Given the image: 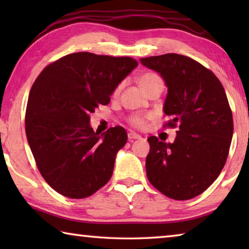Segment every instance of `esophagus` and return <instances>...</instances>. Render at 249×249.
<instances>
[{
  "label": "esophagus",
  "instance_id": "obj_1",
  "mask_svg": "<svg viewBox=\"0 0 249 249\" xmlns=\"http://www.w3.org/2000/svg\"><path fill=\"white\" fill-rule=\"evenodd\" d=\"M127 136H128V140L132 141V142H133L134 140H142L141 135H138V134L134 133V132H129Z\"/></svg>",
  "mask_w": 249,
  "mask_h": 249
}]
</instances>
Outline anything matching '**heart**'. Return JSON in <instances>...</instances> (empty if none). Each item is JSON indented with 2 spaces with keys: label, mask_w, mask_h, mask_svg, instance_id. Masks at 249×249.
<instances>
[{
  "label": "heart",
  "mask_w": 249,
  "mask_h": 249,
  "mask_svg": "<svg viewBox=\"0 0 249 249\" xmlns=\"http://www.w3.org/2000/svg\"><path fill=\"white\" fill-rule=\"evenodd\" d=\"M161 82V79H160L157 74L151 73V72H146L144 74H142L140 79H138V83L142 87V89L144 90L145 92L154 86V84ZM121 84L117 86L114 90V94H119V92L121 90ZM146 119L147 117L144 115H140V114H134L128 119V122L130 123V125H133L134 127L137 128H142L144 127L146 125Z\"/></svg>",
  "instance_id": "b5f03b06"
}]
</instances>
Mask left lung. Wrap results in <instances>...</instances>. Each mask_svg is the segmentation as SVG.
<instances>
[{
	"label": "left lung",
	"instance_id": "8db88e82",
	"mask_svg": "<svg viewBox=\"0 0 249 249\" xmlns=\"http://www.w3.org/2000/svg\"><path fill=\"white\" fill-rule=\"evenodd\" d=\"M140 60L168 87L163 112L170 121L163 127H178L172 144L148 138L147 178L170 199H192L215 181L229 156L234 124L225 90L212 71L187 56Z\"/></svg>",
	"mask_w": 249,
	"mask_h": 249
}]
</instances>
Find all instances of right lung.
Wrapping results in <instances>:
<instances>
[{"instance_id": "add662e5", "label": "right lung", "mask_w": 249, "mask_h": 249, "mask_svg": "<svg viewBox=\"0 0 249 249\" xmlns=\"http://www.w3.org/2000/svg\"><path fill=\"white\" fill-rule=\"evenodd\" d=\"M137 65L130 57L75 53L52 62L35 80L25 129L40 175L58 193L83 199L111 179L127 134L122 126L94 133L90 114L109 103V95Z\"/></svg>"}]
</instances>
